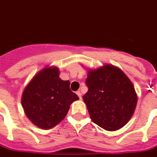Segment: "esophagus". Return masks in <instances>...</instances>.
Wrapping results in <instances>:
<instances>
[{
    "label": "esophagus",
    "instance_id": "34e87169",
    "mask_svg": "<svg viewBox=\"0 0 157 157\" xmlns=\"http://www.w3.org/2000/svg\"><path fill=\"white\" fill-rule=\"evenodd\" d=\"M76 94H77V96L79 97V98L82 99V92H80V91H77V92H76Z\"/></svg>",
    "mask_w": 157,
    "mask_h": 157
}]
</instances>
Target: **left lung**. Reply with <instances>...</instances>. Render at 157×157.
<instances>
[{"instance_id":"1","label":"left lung","mask_w":157,"mask_h":157,"mask_svg":"<svg viewBox=\"0 0 157 157\" xmlns=\"http://www.w3.org/2000/svg\"><path fill=\"white\" fill-rule=\"evenodd\" d=\"M83 96L92 121L108 131L124 126L135 112L137 95L130 80L120 69L107 65L90 70Z\"/></svg>"}]
</instances>
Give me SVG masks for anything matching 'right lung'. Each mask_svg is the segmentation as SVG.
I'll return each mask as SVG.
<instances>
[{
	"label": "right lung",
	"mask_w": 157,
	"mask_h": 157,
	"mask_svg": "<svg viewBox=\"0 0 157 157\" xmlns=\"http://www.w3.org/2000/svg\"><path fill=\"white\" fill-rule=\"evenodd\" d=\"M56 67L42 70L26 86L22 105L26 115L43 129H48L61 122L72 102L78 96L70 88L71 82L62 81Z\"/></svg>",
	"instance_id": "obj_1"
}]
</instances>
